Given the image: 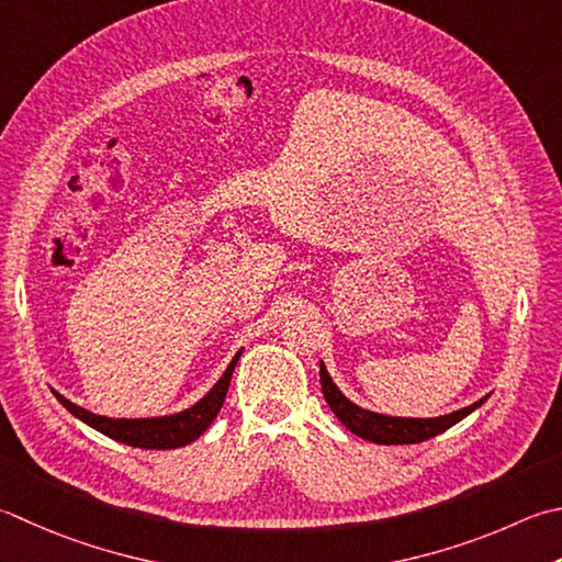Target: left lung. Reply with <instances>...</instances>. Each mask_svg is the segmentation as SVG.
Masks as SVG:
<instances>
[{
    "label": "left lung",
    "mask_w": 562,
    "mask_h": 562,
    "mask_svg": "<svg viewBox=\"0 0 562 562\" xmlns=\"http://www.w3.org/2000/svg\"><path fill=\"white\" fill-rule=\"evenodd\" d=\"M322 392L331 406V412L338 416V422L344 424L348 431H353L356 436L366 438V441L380 443V446H402V443H422L434 438L438 434H443L446 428H450L453 424H458L460 419H465L470 412H475L477 406L485 402L480 400L475 404L465 406V409L438 416V419H397V416H384V414H375V412H366L356 406L353 402H348L336 384L328 378V372L322 362Z\"/></svg>",
    "instance_id": "obj_1"
}]
</instances>
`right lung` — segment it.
Here are the masks:
<instances>
[{"label": "right lung", "mask_w": 562, "mask_h": 562, "mask_svg": "<svg viewBox=\"0 0 562 562\" xmlns=\"http://www.w3.org/2000/svg\"><path fill=\"white\" fill-rule=\"evenodd\" d=\"M238 358H240V350L236 353V358L231 360V366L226 368L222 380L214 384L212 392H209L202 402H196L192 409L172 414V416H160V419H106V416H97L92 412L82 409V406L72 404L58 392H55V397H58V402L70 414H75L77 419L97 428L99 434L114 438L119 443H126L134 448H148V450H170V448H180L196 441V438L206 431L209 424L216 419V414L222 412V404L226 400L231 375H234Z\"/></svg>", "instance_id": "add662e5"}]
</instances>
